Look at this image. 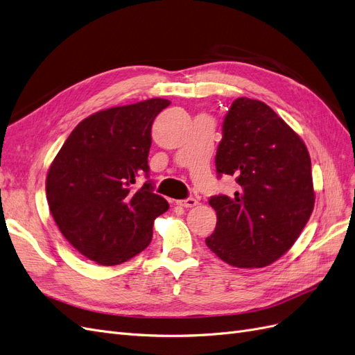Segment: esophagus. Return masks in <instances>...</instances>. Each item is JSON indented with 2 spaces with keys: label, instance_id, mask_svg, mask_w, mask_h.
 Returning a JSON list of instances; mask_svg holds the SVG:
<instances>
[{
  "label": "esophagus",
  "instance_id": "1",
  "mask_svg": "<svg viewBox=\"0 0 355 355\" xmlns=\"http://www.w3.org/2000/svg\"><path fill=\"white\" fill-rule=\"evenodd\" d=\"M178 204H179V206H182V207H185V209H191V207H196L197 204H198V201L196 198H187V200L178 201Z\"/></svg>",
  "mask_w": 355,
  "mask_h": 355
}]
</instances>
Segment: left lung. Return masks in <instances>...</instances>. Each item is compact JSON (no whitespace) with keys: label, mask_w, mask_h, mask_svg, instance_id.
Here are the masks:
<instances>
[{"label":"left lung","mask_w":355,"mask_h":355,"mask_svg":"<svg viewBox=\"0 0 355 355\" xmlns=\"http://www.w3.org/2000/svg\"><path fill=\"white\" fill-rule=\"evenodd\" d=\"M216 171L235 178L234 196H214L209 249L235 268H263L295 244L314 209L308 149L261 101L239 98L222 125Z\"/></svg>","instance_id":"left-lung-1"}]
</instances>
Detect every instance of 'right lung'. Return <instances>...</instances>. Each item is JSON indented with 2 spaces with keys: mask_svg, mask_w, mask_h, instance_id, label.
Instances as JSON below:
<instances>
[{
  "mask_svg": "<svg viewBox=\"0 0 355 355\" xmlns=\"http://www.w3.org/2000/svg\"><path fill=\"white\" fill-rule=\"evenodd\" d=\"M170 105L148 99L103 110L73 128L49 168V209L60 232L87 259L120 265L145 250L168 202L154 194L148 154L155 116Z\"/></svg>",
  "mask_w": 355,
  "mask_h": 355,
  "instance_id": "1",
  "label": "right lung"
}]
</instances>
